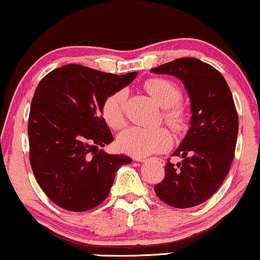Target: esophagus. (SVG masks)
<instances>
[{
  "mask_svg": "<svg viewBox=\"0 0 260 260\" xmlns=\"http://www.w3.org/2000/svg\"><path fill=\"white\" fill-rule=\"evenodd\" d=\"M135 159H136V161H138V162H144V161H147V158H145V157H136ZM161 161H162V159H161Z\"/></svg>",
  "mask_w": 260,
  "mask_h": 260,
  "instance_id": "34e87169",
  "label": "esophagus"
}]
</instances>
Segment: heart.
<instances>
[{
  "label": "heart",
  "instance_id": "obj_1",
  "mask_svg": "<svg viewBox=\"0 0 260 260\" xmlns=\"http://www.w3.org/2000/svg\"><path fill=\"white\" fill-rule=\"evenodd\" d=\"M144 88L158 103L163 111V119L176 134H182L189 124V108L180 101L182 91L175 81L167 78H150L144 83ZM126 90L113 92L102 105V116L109 127L119 130L126 122ZM120 150L142 157L167 150L172 144V135L166 127L131 126L117 138Z\"/></svg>",
  "mask_w": 260,
  "mask_h": 260
}]
</instances>
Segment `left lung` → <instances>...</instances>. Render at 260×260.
<instances>
[{"label": "left lung", "instance_id": "1", "mask_svg": "<svg viewBox=\"0 0 260 260\" xmlns=\"http://www.w3.org/2000/svg\"><path fill=\"white\" fill-rule=\"evenodd\" d=\"M154 73L182 80L190 98V127L174 156L167 161L165 179L155 184L157 197L175 208H189L208 200L225 180L236 150L238 113L222 74L195 58L163 63Z\"/></svg>", "mask_w": 260, "mask_h": 260}]
</instances>
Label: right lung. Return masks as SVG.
<instances>
[{
  "label": "right lung",
  "mask_w": 260,
  "mask_h": 260,
  "mask_svg": "<svg viewBox=\"0 0 260 260\" xmlns=\"http://www.w3.org/2000/svg\"><path fill=\"white\" fill-rule=\"evenodd\" d=\"M137 76L66 65L42 78L28 119L29 161L35 180L51 201L85 212L108 198L120 166L133 159L99 147L113 141L102 105Z\"/></svg>",
  "instance_id": "1"
}]
</instances>
